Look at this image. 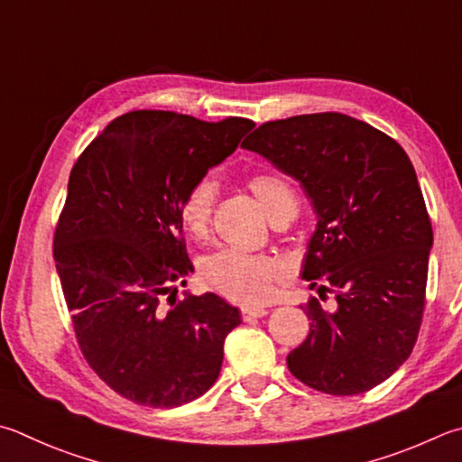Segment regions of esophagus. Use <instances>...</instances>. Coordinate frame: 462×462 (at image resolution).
I'll use <instances>...</instances> for the list:
<instances>
[{
  "label": "esophagus",
  "instance_id": "esophagus-1",
  "mask_svg": "<svg viewBox=\"0 0 462 462\" xmlns=\"http://www.w3.org/2000/svg\"><path fill=\"white\" fill-rule=\"evenodd\" d=\"M266 313H268V309H264V307H245L242 309V319H245V321H250V319L264 317Z\"/></svg>",
  "mask_w": 462,
  "mask_h": 462
}]
</instances>
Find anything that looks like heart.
Wrapping results in <instances>:
<instances>
[{"instance_id": "obj_1", "label": "heart", "mask_w": 462, "mask_h": 462, "mask_svg": "<svg viewBox=\"0 0 462 462\" xmlns=\"http://www.w3.org/2000/svg\"><path fill=\"white\" fill-rule=\"evenodd\" d=\"M248 188L263 204L266 216L274 217L297 212V199L281 178L256 173L248 178ZM216 183L209 178L198 180L180 204V220L191 238L202 240L212 222ZM199 279L208 289L240 305H260L271 299L274 284L281 279V266L266 254H248L240 250H217L199 266Z\"/></svg>"}]
</instances>
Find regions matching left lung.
<instances>
[{
	"mask_svg": "<svg viewBox=\"0 0 462 462\" xmlns=\"http://www.w3.org/2000/svg\"><path fill=\"white\" fill-rule=\"evenodd\" d=\"M242 147L295 178L317 226L300 276L335 292L300 307L307 339L287 356L309 388L356 396L412 354L422 323L432 226L406 151L372 125L341 113L260 125Z\"/></svg>",
	"mask_w": 462,
	"mask_h": 462,
	"instance_id": "obj_1",
	"label": "left lung"
}]
</instances>
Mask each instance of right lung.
<instances>
[{"mask_svg": "<svg viewBox=\"0 0 462 462\" xmlns=\"http://www.w3.org/2000/svg\"><path fill=\"white\" fill-rule=\"evenodd\" d=\"M253 127L238 116L206 123L133 111L72 167L54 234L56 271L82 354L123 398L181 406L220 375L224 341L242 319L216 292L186 291L175 300L194 271L180 204Z\"/></svg>", "mask_w": 462, "mask_h": 462, "instance_id": "right-lung-1", "label": "right lung"}]
</instances>
